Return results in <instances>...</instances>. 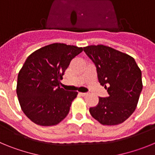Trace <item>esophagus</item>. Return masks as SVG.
<instances>
[{"label": "esophagus", "instance_id": "esophagus-1", "mask_svg": "<svg viewBox=\"0 0 155 155\" xmlns=\"http://www.w3.org/2000/svg\"><path fill=\"white\" fill-rule=\"evenodd\" d=\"M79 94H80V95H81V96H85V95H87V93H81V92H80L79 93Z\"/></svg>", "mask_w": 155, "mask_h": 155}]
</instances>
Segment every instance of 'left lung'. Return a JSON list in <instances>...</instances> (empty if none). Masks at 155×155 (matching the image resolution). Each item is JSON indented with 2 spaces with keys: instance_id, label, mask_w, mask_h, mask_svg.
<instances>
[{
  "instance_id": "1",
  "label": "left lung",
  "mask_w": 155,
  "mask_h": 155,
  "mask_svg": "<svg viewBox=\"0 0 155 155\" xmlns=\"http://www.w3.org/2000/svg\"><path fill=\"white\" fill-rule=\"evenodd\" d=\"M84 51L96 66L98 81L109 93L90 108L91 116L102 125L124 123L137 105L143 88L141 71L132 57L110 46L91 45Z\"/></svg>"
}]
</instances>
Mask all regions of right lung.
I'll list each match as a JSON object with an SVG mask.
<instances>
[{"mask_svg": "<svg viewBox=\"0 0 155 155\" xmlns=\"http://www.w3.org/2000/svg\"><path fill=\"white\" fill-rule=\"evenodd\" d=\"M83 48L64 43L47 45L31 53L18 74L17 92L21 110L35 124L50 127L68 116L77 91L60 87L71 60Z\"/></svg>", "mask_w": 155, "mask_h": 155, "instance_id": "1", "label": "right lung"}]
</instances>
